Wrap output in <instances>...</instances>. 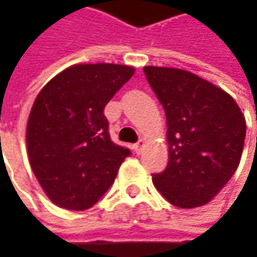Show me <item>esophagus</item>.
<instances>
[{
  "mask_svg": "<svg viewBox=\"0 0 257 257\" xmlns=\"http://www.w3.org/2000/svg\"><path fill=\"white\" fill-rule=\"evenodd\" d=\"M143 147H144V140H139L137 143L134 144V150H136V153L140 154L143 152Z\"/></svg>",
  "mask_w": 257,
  "mask_h": 257,
  "instance_id": "esophagus-1",
  "label": "esophagus"
}]
</instances>
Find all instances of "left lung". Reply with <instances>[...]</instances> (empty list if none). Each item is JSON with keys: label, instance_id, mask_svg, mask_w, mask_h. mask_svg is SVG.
Listing matches in <instances>:
<instances>
[{"label": "left lung", "instance_id": "left-lung-1", "mask_svg": "<svg viewBox=\"0 0 257 257\" xmlns=\"http://www.w3.org/2000/svg\"><path fill=\"white\" fill-rule=\"evenodd\" d=\"M143 70L167 121L169 163L153 174L154 186L173 206H203L240 163L244 115L226 91L189 71L153 65Z\"/></svg>", "mask_w": 257, "mask_h": 257}]
</instances>
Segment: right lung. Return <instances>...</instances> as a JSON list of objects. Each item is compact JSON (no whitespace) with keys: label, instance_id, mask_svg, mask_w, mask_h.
I'll list each match as a JSON object with an SVG mask.
<instances>
[{"label":"right lung","instance_id":"1","mask_svg":"<svg viewBox=\"0 0 257 257\" xmlns=\"http://www.w3.org/2000/svg\"><path fill=\"white\" fill-rule=\"evenodd\" d=\"M134 74L120 64H77L48 81L27 123L31 169L50 200L67 210L94 206L130 150L111 142L104 107Z\"/></svg>","mask_w":257,"mask_h":257}]
</instances>
